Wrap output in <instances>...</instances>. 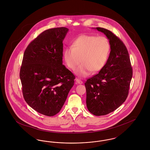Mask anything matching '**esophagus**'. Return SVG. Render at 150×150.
<instances>
[{
    "mask_svg": "<svg viewBox=\"0 0 150 150\" xmlns=\"http://www.w3.org/2000/svg\"><path fill=\"white\" fill-rule=\"evenodd\" d=\"M76 82L78 84H83V81H82L81 80L79 79H76Z\"/></svg>",
    "mask_w": 150,
    "mask_h": 150,
    "instance_id": "obj_1",
    "label": "esophagus"
}]
</instances>
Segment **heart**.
I'll return each instance as SVG.
<instances>
[{
	"label": "heart",
	"instance_id": "1",
	"mask_svg": "<svg viewBox=\"0 0 150 150\" xmlns=\"http://www.w3.org/2000/svg\"><path fill=\"white\" fill-rule=\"evenodd\" d=\"M111 49L106 37L81 34L71 42V47L64 51V58L67 66L74 71L80 64L77 74L86 76L91 72L96 73L101 70L107 62Z\"/></svg>",
	"mask_w": 150,
	"mask_h": 150
}]
</instances>
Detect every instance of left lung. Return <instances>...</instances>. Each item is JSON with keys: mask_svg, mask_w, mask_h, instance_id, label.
I'll return each mask as SVG.
<instances>
[{"mask_svg": "<svg viewBox=\"0 0 150 150\" xmlns=\"http://www.w3.org/2000/svg\"><path fill=\"white\" fill-rule=\"evenodd\" d=\"M96 29L107 36L111 51L103 68L85 83L86 103L91 113L102 116L114 111L125 102L133 70L127 48L121 40L108 30Z\"/></svg>", "mask_w": 150, "mask_h": 150, "instance_id": "8db88e82", "label": "left lung"}]
</instances>
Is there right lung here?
Masks as SVG:
<instances>
[{"label": "right lung", "mask_w": 150, "mask_h": 150, "mask_svg": "<svg viewBox=\"0 0 150 150\" xmlns=\"http://www.w3.org/2000/svg\"><path fill=\"white\" fill-rule=\"evenodd\" d=\"M69 29L47 30L24 52L20 78L23 98L45 116L58 113L74 86L75 75L62 64L63 40Z\"/></svg>", "instance_id": "1"}]
</instances>
